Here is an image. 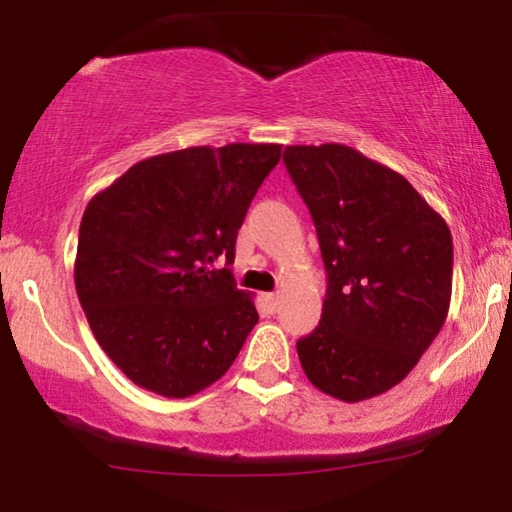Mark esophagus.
<instances>
[{"label":"esophagus","instance_id":"obj_1","mask_svg":"<svg viewBox=\"0 0 512 512\" xmlns=\"http://www.w3.org/2000/svg\"><path fill=\"white\" fill-rule=\"evenodd\" d=\"M264 304L266 306H269V311L273 313V311H276V308H278V297H276V294H264Z\"/></svg>","mask_w":512,"mask_h":512}]
</instances>
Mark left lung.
Masks as SVG:
<instances>
[{"mask_svg": "<svg viewBox=\"0 0 512 512\" xmlns=\"http://www.w3.org/2000/svg\"><path fill=\"white\" fill-rule=\"evenodd\" d=\"M285 167L318 229L327 297L297 341L306 378L357 403L399 385L448 318L450 229L397 171L343 146H287Z\"/></svg>", "mask_w": 512, "mask_h": 512, "instance_id": "obj_1", "label": "left lung"}]
</instances>
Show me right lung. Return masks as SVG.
<instances>
[{"instance_id": "add662e5", "label": "right lung", "mask_w": 512, "mask_h": 512, "mask_svg": "<svg viewBox=\"0 0 512 512\" xmlns=\"http://www.w3.org/2000/svg\"><path fill=\"white\" fill-rule=\"evenodd\" d=\"M280 143L194 146L136 162L90 199L74 280L92 334L143 390L192 397L225 376L257 325L236 290V234Z\"/></svg>"}]
</instances>
